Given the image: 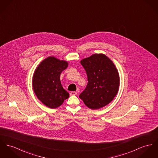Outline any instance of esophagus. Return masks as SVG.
<instances>
[{
	"label": "esophagus",
	"instance_id": "1",
	"mask_svg": "<svg viewBox=\"0 0 158 158\" xmlns=\"http://www.w3.org/2000/svg\"><path fill=\"white\" fill-rule=\"evenodd\" d=\"M70 94L71 96H75V95L77 94V93H76V91H71L70 93Z\"/></svg>",
	"mask_w": 158,
	"mask_h": 158
}]
</instances>
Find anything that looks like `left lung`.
<instances>
[{"mask_svg":"<svg viewBox=\"0 0 158 158\" xmlns=\"http://www.w3.org/2000/svg\"><path fill=\"white\" fill-rule=\"evenodd\" d=\"M87 74L88 84L79 95L89 108L98 109L109 104L117 95L120 84L118 71L103 54H94L81 61Z\"/></svg>","mask_w":158,"mask_h":158,"instance_id":"1","label":"left lung"}]
</instances>
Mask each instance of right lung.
<instances>
[{"label":"right lung","mask_w":158,"mask_h":158,"mask_svg":"<svg viewBox=\"0 0 158 158\" xmlns=\"http://www.w3.org/2000/svg\"><path fill=\"white\" fill-rule=\"evenodd\" d=\"M68 67L67 61L53 56L42 61L33 76V88L38 98L50 108L61 106L69 94L62 86L60 75Z\"/></svg>","instance_id":"right-lung-1"}]
</instances>
